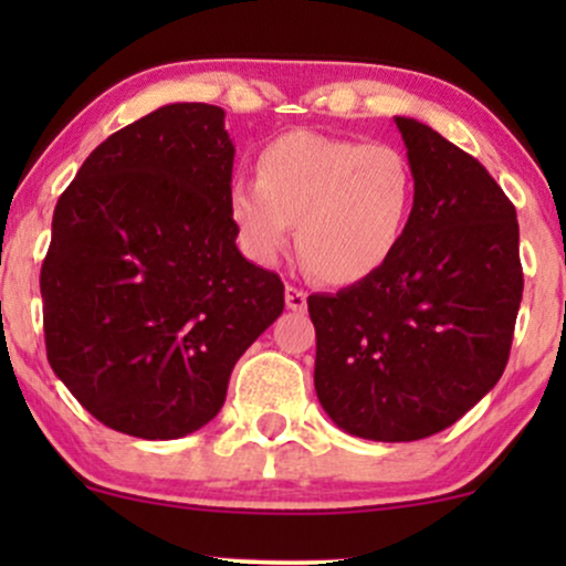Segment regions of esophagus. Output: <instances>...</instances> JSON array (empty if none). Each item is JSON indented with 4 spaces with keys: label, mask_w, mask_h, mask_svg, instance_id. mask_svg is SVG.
<instances>
[{
    "label": "esophagus",
    "mask_w": 566,
    "mask_h": 566,
    "mask_svg": "<svg viewBox=\"0 0 566 566\" xmlns=\"http://www.w3.org/2000/svg\"><path fill=\"white\" fill-rule=\"evenodd\" d=\"M284 301H287L290 311H305V301H308V295H305L303 290L287 284V290H284Z\"/></svg>",
    "instance_id": "1"
}]
</instances>
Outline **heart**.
Listing matches in <instances>:
<instances>
[{
	"instance_id": "1",
	"label": "heart",
	"mask_w": 566,
	"mask_h": 566,
	"mask_svg": "<svg viewBox=\"0 0 566 566\" xmlns=\"http://www.w3.org/2000/svg\"><path fill=\"white\" fill-rule=\"evenodd\" d=\"M258 180L229 186L244 255L274 263L297 223V252L322 282L359 284L399 250L418 199L412 161L391 143L292 129L258 151Z\"/></svg>"
}]
</instances>
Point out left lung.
Returning <instances> with one entry per match:
<instances>
[{
  "label": "left lung",
  "mask_w": 566,
  "mask_h": 566,
  "mask_svg": "<svg viewBox=\"0 0 566 566\" xmlns=\"http://www.w3.org/2000/svg\"><path fill=\"white\" fill-rule=\"evenodd\" d=\"M418 199L396 255L311 295L314 386L337 428L415 441L458 423L509 365L522 303L516 207L471 154L396 116Z\"/></svg>",
  "instance_id": "obj_1"
}]
</instances>
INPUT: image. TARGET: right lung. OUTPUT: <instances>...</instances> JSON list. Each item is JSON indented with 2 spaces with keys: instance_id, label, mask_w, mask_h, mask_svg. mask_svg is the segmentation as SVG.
Returning <instances> with one entry per match:
<instances>
[{
  "instance_id": "right-lung-1",
  "label": "right lung",
  "mask_w": 566,
  "mask_h": 566,
  "mask_svg": "<svg viewBox=\"0 0 566 566\" xmlns=\"http://www.w3.org/2000/svg\"><path fill=\"white\" fill-rule=\"evenodd\" d=\"M226 112L170 103L84 159L42 263L53 373L103 426L180 439L220 412L231 369L284 311L237 250Z\"/></svg>"
}]
</instances>
